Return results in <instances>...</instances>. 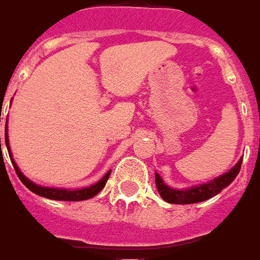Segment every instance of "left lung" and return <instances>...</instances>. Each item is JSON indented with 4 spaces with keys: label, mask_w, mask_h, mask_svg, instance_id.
Masks as SVG:
<instances>
[{
    "label": "left lung",
    "mask_w": 260,
    "mask_h": 260,
    "mask_svg": "<svg viewBox=\"0 0 260 260\" xmlns=\"http://www.w3.org/2000/svg\"><path fill=\"white\" fill-rule=\"evenodd\" d=\"M241 163L243 159H240L234 167L225 173V174L216 177L210 182L202 183L197 186H192L188 189H174L170 188L169 185H166L163 182V179L157 173H155V181L157 192L160 193L161 199L167 203L171 204H193V203H200L204 200L211 199L219 192H222V189H225L226 186H229L230 183L233 182L234 178L239 175L240 169H241Z\"/></svg>",
    "instance_id": "1"
}]
</instances>
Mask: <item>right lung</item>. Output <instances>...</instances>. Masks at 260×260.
<instances>
[{
	"instance_id": "obj_1",
	"label": "right lung",
	"mask_w": 260,
	"mask_h": 260,
	"mask_svg": "<svg viewBox=\"0 0 260 260\" xmlns=\"http://www.w3.org/2000/svg\"><path fill=\"white\" fill-rule=\"evenodd\" d=\"M5 144H7L8 152H9V157L12 160V165L15 167V171H16L17 177L20 179L21 182L24 183V186L28 188L32 193L38 194V196L46 197V199H50V200H61V202H81V200H87V199H91L94 197L97 193L103 190V188L105 186V183L108 181L109 175H111V170L108 173L103 177V178L99 181L94 185L91 186H87V188L77 189V190H70V189H61V188H48V186H41V185H37L32 181L24 177V174L21 173L17 165L15 163V160L12 157L11 146H9V140H8V120L7 124H5ZM0 148H1V138H0Z\"/></svg>"
}]
</instances>
